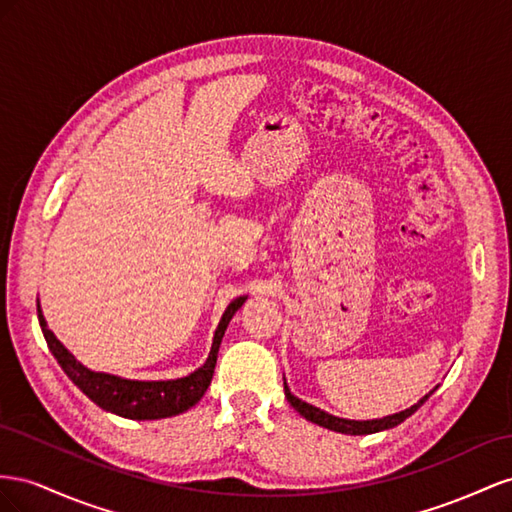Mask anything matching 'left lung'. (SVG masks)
<instances>
[{"label":"left lung","instance_id":"1","mask_svg":"<svg viewBox=\"0 0 512 512\" xmlns=\"http://www.w3.org/2000/svg\"><path fill=\"white\" fill-rule=\"evenodd\" d=\"M435 388H437V386H435ZM435 388H433L429 394H425V397H422L418 403H414L412 407H407V410H403V412H399V414H392V416L375 418V420H347V418L332 416V414H328V412H324V410H319V407H315V405H311V403H306V401L294 397V394H291V390H289V386H287V382H285V397H287V401L291 403V407H294V410H296L300 416H304L306 420L315 422V425H319V427L330 429V431H337V433H345V435H369V433L386 431V429H392V427L401 425V422H403L405 418H410V416L418 410V407L431 397V394L435 392Z\"/></svg>","mask_w":512,"mask_h":512}]
</instances>
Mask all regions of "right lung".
Masks as SVG:
<instances>
[{
    "instance_id": "1",
    "label": "right lung",
    "mask_w": 512,
    "mask_h": 512,
    "mask_svg": "<svg viewBox=\"0 0 512 512\" xmlns=\"http://www.w3.org/2000/svg\"><path fill=\"white\" fill-rule=\"evenodd\" d=\"M244 300L246 296H240L225 309L221 324H218L214 332V341H212L208 360L203 362V367H199L197 371H193L186 377L158 379V382H139V379H124L111 373L90 371L87 367H83V364L72 356L68 349L57 341L55 334L47 328L45 315L40 311V302H38V321L51 354L55 356L57 362H60L64 373L72 379V384H75L79 390H83L85 397H90L98 407H102V410L118 414L122 418L158 420V418L178 416L186 410H191L195 403H199L203 394H206L214 375L218 347H221V341L225 337V330L229 326L231 317L236 315V311L244 304Z\"/></svg>"
}]
</instances>
